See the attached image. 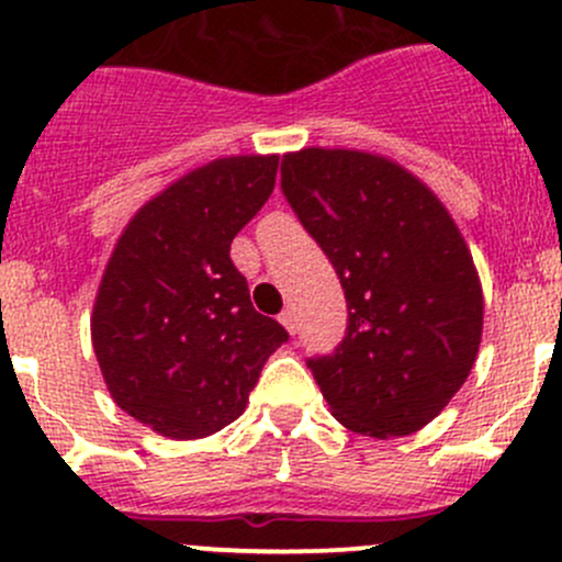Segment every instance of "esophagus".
I'll return each mask as SVG.
<instances>
[{"mask_svg": "<svg viewBox=\"0 0 562 562\" xmlns=\"http://www.w3.org/2000/svg\"><path fill=\"white\" fill-rule=\"evenodd\" d=\"M280 323L285 326L288 334H296V315H293V310H282L280 312Z\"/></svg>", "mask_w": 562, "mask_h": 562, "instance_id": "34e87169", "label": "esophagus"}]
</instances>
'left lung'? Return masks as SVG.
<instances>
[{
	"label": "left lung",
	"mask_w": 562,
	"mask_h": 562,
	"mask_svg": "<svg viewBox=\"0 0 562 562\" xmlns=\"http://www.w3.org/2000/svg\"><path fill=\"white\" fill-rule=\"evenodd\" d=\"M282 193L345 288L347 336L310 369L356 434L420 430L469 380L482 341L480 271L441 199L380 153L282 156Z\"/></svg>",
	"instance_id": "1"
}]
</instances>
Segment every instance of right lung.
Here are the masks:
<instances>
[{
    "label": "right lung",
    "mask_w": 562,
    "mask_h": 562,
    "mask_svg": "<svg viewBox=\"0 0 562 562\" xmlns=\"http://www.w3.org/2000/svg\"><path fill=\"white\" fill-rule=\"evenodd\" d=\"M280 156L191 169L126 223L99 282L91 341L112 401L167 439H204L245 412L285 328L252 310L232 241L274 191Z\"/></svg>",
    "instance_id": "add662e5"
}]
</instances>
